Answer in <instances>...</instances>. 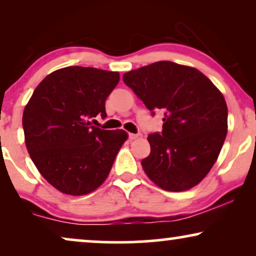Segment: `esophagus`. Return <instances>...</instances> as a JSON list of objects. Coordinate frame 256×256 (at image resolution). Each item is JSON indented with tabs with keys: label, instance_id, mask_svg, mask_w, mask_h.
Returning <instances> with one entry per match:
<instances>
[{
	"label": "esophagus",
	"instance_id": "1",
	"mask_svg": "<svg viewBox=\"0 0 256 256\" xmlns=\"http://www.w3.org/2000/svg\"><path fill=\"white\" fill-rule=\"evenodd\" d=\"M129 136V140H130V141H134V140H136V138H138V134H129L128 135Z\"/></svg>",
	"mask_w": 256,
	"mask_h": 256
}]
</instances>
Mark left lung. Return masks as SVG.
<instances>
[{
	"label": "left lung",
	"mask_w": 256,
	"mask_h": 256,
	"mask_svg": "<svg viewBox=\"0 0 256 256\" xmlns=\"http://www.w3.org/2000/svg\"><path fill=\"white\" fill-rule=\"evenodd\" d=\"M124 82L152 115L164 113L162 132L148 136L152 150L141 162L146 176L172 192L200 183L226 138L222 92L197 68L166 60L124 73Z\"/></svg>",
	"instance_id": "left-lung-1"
}]
</instances>
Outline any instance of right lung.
<instances>
[{
	"instance_id": "1",
	"label": "right lung",
	"mask_w": 256,
	"mask_h": 256,
	"mask_svg": "<svg viewBox=\"0 0 256 256\" xmlns=\"http://www.w3.org/2000/svg\"><path fill=\"white\" fill-rule=\"evenodd\" d=\"M118 80V72L68 66L45 76L24 108L28 152L62 194L82 196L99 188L128 138L122 129L104 130L90 121L107 116L104 101Z\"/></svg>"
}]
</instances>
